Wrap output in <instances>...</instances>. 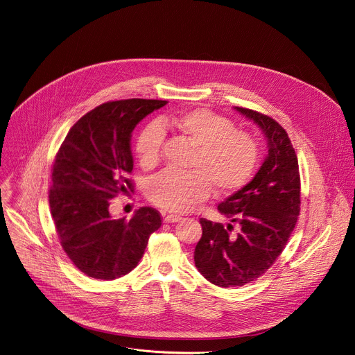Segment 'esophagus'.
<instances>
[{"instance_id":"34e87169","label":"esophagus","mask_w":355,"mask_h":355,"mask_svg":"<svg viewBox=\"0 0 355 355\" xmlns=\"http://www.w3.org/2000/svg\"><path fill=\"white\" fill-rule=\"evenodd\" d=\"M163 220H164L166 223H177V222L181 220V216H178V215H166V214H164Z\"/></svg>"}]
</instances>
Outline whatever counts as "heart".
Here are the masks:
<instances>
[{
  "instance_id": "b5f03b06",
  "label": "heart",
  "mask_w": 355,
  "mask_h": 355,
  "mask_svg": "<svg viewBox=\"0 0 355 355\" xmlns=\"http://www.w3.org/2000/svg\"><path fill=\"white\" fill-rule=\"evenodd\" d=\"M164 132L180 135L195 147L188 173L166 170L148 182L147 196L168 212L184 214L209 195L211 187L225 195L240 189L254 173L259 147L250 133L215 112L196 108L160 116L144 126L135 143V153L144 170L160 163Z\"/></svg>"
}]
</instances>
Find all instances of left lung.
<instances>
[{
  "label": "left lung",
  "instance_id": "obj_1",
  "mask_svg": "<svg viewBox=\"0 0 355 355\" xmlns=\"http://www.w3.org/2000/svg\"><path fill=\"white\" fill-rule=\"evenodd\" d=\"M236 111L260 126L268 155L254 178L218 207L230 219L227 226L199 219L202 237L193 252L195 266L222 288L243 286L261 277L284 251L300 211L299 166L288 133L257 111ZM233 223L239 225L237 232Z\"/></svg>",
  "mask_w": 355,
  "mask_h": 355
}]
</instances>
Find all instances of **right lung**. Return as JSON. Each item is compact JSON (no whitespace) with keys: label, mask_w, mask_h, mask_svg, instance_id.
I'll return each mask as SVG.
<instances>
[{"label":"right lung","mask_w":355,"mask_h":355,"mask_svg":"<svg viewBox=\"0 0 355 355\" xmlns=\"http://www.w3.org/2000/svg\"><path fill=\"white\" fill-rule=\"evenodd\" d=\"M166 104L140 98L110 101L80 118L58 151L50 214L67 257L91 278L111 281L130 272L150 234L162 226L153 208H140L128 220L112 218L110 205L116 195L133 191V129Z\"/></svg>","instance_id":"add662e5"}]
</instances>
